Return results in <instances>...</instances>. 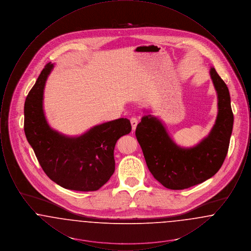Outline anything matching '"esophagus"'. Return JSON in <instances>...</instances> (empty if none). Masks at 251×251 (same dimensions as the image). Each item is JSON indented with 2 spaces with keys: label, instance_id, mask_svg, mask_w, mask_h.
I'll use <instances>...</instances> for the list:
<instances>
[{
  "label": "esophagus",
  "instance_id": "obj_1",
  "mask_svg": "<svg viewBox=\"0 0 251 251\" xmlns=\"http://www.w3.org/2000/svg\"><path fill=\"white\" fill-rule=\"evenodd\" d=\"M131 129H132V131H134L135 128H136V126H137V124H138V120H137V119L134 118V117H132L131 119Z\"/></svg>",
  "mask_w": 251,
  "mask_h": 251
}]
</instances>
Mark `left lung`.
Instances as JSON below:
<instances>
[{
	"mask_svg": "<svg viewBox=\"0 0 251 251\" xmlns=\"http://www.w3.org/2000/svg\"><path fill=\"white\" fill-rule=\"evenodd\" d=\"M217 93V117L209 134L191 148L174 142L163 122L151 115L144 116L135 135L151 173L172 190L189 188L212 178L226 158L233 127L230 96L215 68L210 70Z\"/></svg>",
	"mask_w": 251,
	"mask_h": 251,
	"instance_id": "obj_1",
	"label": "left lung"
}]
</instances>
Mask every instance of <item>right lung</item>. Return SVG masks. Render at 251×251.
Returning <instances> with one entry per match:
<instances>
[{"instance_id":"obj_1","label":"right lung","mask_w":251,"mask_h":251,"mask_svg":"<svg viewBox=\"0 0 251 251\" xmlns=\"http://www.w3.org/2000/svg\"><path fill=\"white\" fill-rule=\"evenodd\" d=\"M53 64L48 63L24 103L27 141L50 179L66 189L96 191L115 171L114 150L121 136L130 133L127 119L96 125L79 136H68L49 125L43 110V94Z\"/></svg>"}]
</instances>
